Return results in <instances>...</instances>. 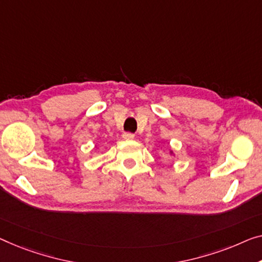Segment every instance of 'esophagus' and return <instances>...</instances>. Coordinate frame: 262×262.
<instances>
[{
  "instance_id": "obj_1",
  "label": "esophagus",
  "mask_w": 262,
  "mask_h": 262,
  "mask_svg": "<svg viewBox=\"0 0 262 262\" xmlns=\"http://www.w3.org/2000/svg\"><path fill=\"white\" fill-rule=\"evenodd\" d=\"M123 139L127 140V141H132V140H134L135 135L132 134V133H123Z\"/></svg>"
}]
</instances>
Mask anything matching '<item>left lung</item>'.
I'll return each instance as SVG.
<instances>
[{
	"label": "left lung",
	"mask_w": 262,
	"mask_h": 262,
	"mask_svg": "<svg viewBox=\"0 0 262 262\" xmlns=\"http://www.w3.org/2000/svg\"><path fill=\"white\" fill-rule=\"evenodd\" d=\"M169 155H171V156H175V153H174L173 150H170V151H169Z\"/></svg>",
	"instance_id": "1"
}]
</instances>
